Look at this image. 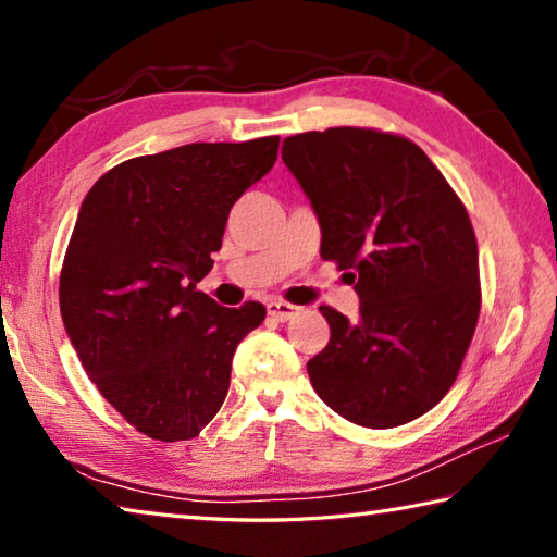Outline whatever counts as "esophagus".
<instances>
[{
	"label": "esophagus",
	"mask_w": 557,
	"mask_h": 557,
	"mask_svg": "<svg viewBox=\"0 0 557 557\" xmlns=\"http://www.w3.org/2000/svg\"><path fill=\"white\" fill-rule=\"evenodd\" d=\"M299 312H301V307L289 305V301H282V299L268 301V314H270L272 319H277V322H287V319L297 317Z\"/></svg>",
	"instance_id": "34e87169"
}]
</instances>
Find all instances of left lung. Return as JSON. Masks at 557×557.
I'll return each instance as SVG.
<instances>
[{"label": "left lung", "instance_id": "1", "mask_svg": "<svg viewBox=\"0 0 557 557\" xmlns=\"http://www.w3.org/2000/svg\"><path fill=\"white\" fill-rule=\"evenodd\" d=\"M322 225V258L351 275L358 319L319 307L332 338L307 363L329 408L361 428L410 422L445 398L474 336L482 287L469 213L408 137L373 127L282 145Z\"/></svg>", "mask_w": 557, "mask_h": 557}]
</instances>
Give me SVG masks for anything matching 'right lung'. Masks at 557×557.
Instances as JSON below:
<instances>
[{
	"mask_svg": "<svg viewBox=\"0 0 557 557\" xmlns=\"http://www.w3.org/2000/svg\"><path fill=\"white\" fill-rule=\"evenodd\" d=\"M277 147L258 137L127 159L81 206L59 282L65 332L102 398L147 437H199L228 395L235 346L265 319L260 301L219 307L196 282Z\"/></svg>",
	"mask_w": 557,
	"mask_h": 557,
	"instance_id": "add662e5",
	"label": "right lung"
}]
</instances>
